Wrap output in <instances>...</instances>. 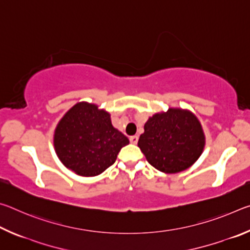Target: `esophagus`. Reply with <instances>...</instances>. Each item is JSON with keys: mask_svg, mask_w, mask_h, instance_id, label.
<instances>
[{"mask_svg": "<svg viewBox=\"0 0 250 250\" xmlns=\"http://www.w3.org/2000/svg\"><path fill=\"white\" fill-rule=\"evenodd\" d=\"M129 140L131 143H132V145H137L139 138L137 137V135H131V137L129 138Z\"/></svg>", "mask_w": 250, "mask_h": 250, "instance_id": "34e87169", "label": "esophagus"}]
</instances>
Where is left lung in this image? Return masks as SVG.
Masks as SVG:
<instances>
[{"label": "left lung", "mask_w": 250, "mask_h": 250, "mask_svg": "<svg viewBox=\"0 0 250 250\" xmlns=\"http://www.w3.org/2000/svg\"><path fill=\"white\" fill-rule=\"evenodd\" d=\"M204 145L200 121L182 109L155 113L146 121L138 142L147 162L164 173H177L191 167L200 158Z\"/></svg>", "instance_id": "8db88e82"}]
</instances>
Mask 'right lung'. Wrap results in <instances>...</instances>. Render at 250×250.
<instances>
[{
  "label": "right lung",
  "mask_w": 250,
  "mask_h": 250,
  "mask_svg": "<svg viewBox=\"0 0 250 250\" xmlns=\"http://www.w3.org/2000/svg\"><path fill=\"white\" fill-rule=\"evenodd\" d=\"M126 145L128 138L113 128L109 113L87 103L68 110L55 130L59 160L82 176H96L107 170Z\"/></svg>",
  "instance_id": "obj_1"
}]
</instances>
